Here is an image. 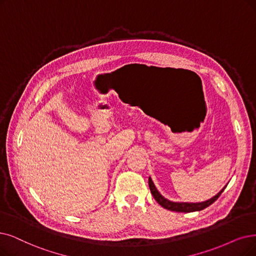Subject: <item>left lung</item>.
Instances as JSON below:
<instances>
[{
	"label": "left lung",
	"instance_id": "8db88e82",
	"mask_svg": "<svg viewBox=\"0 0 256 256\" xmlns=\"http://www.w3.org/2000/svg\"><path fill=\"white\" fill-rule=\"evenodd\" d=\"M149 188H150V191H151V194L153 196V198H154V200L160 204V205L165 208L167 210H170V211H176V212H194V211H200L202 209H205L207 207H209L211 204H213L214 202H216L220 194L222 193V191L224 190V188H226L227 186H224L216 196H213L212 198L206 200V202H171L167 198H164L162 194L156 190L154 184H153L151 178H149Z\"/></svg>",
	"mask_w": 256,
	"mask_h": 256
}]
</instances>
